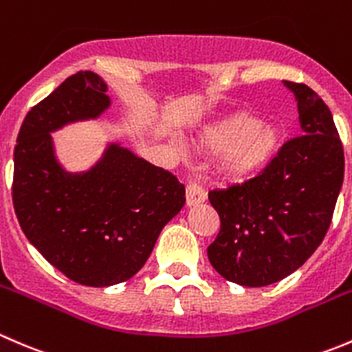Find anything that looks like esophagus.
Wrapping results in <instances>:
<instances>
[{
    "label": "esophagus",
    "instance_id": "1",
    "mask_svg": "<svg viewBox=\"0 0 352 352\" xmlns=\"http://www.w3.org/2000/svg\"><path fill=\"white\" fill-rule=\"evenodd\" d=\"M207 198V193H205L204 188L197 183H190L186 186V205H197L201 204V201Z\"/></svg>",
    "mask_w": 352,
    "mask_h": 352
}]
</instances>
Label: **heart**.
Returning a JSON list of instances; mask_svg holds the SVG:
<instances>
[{
  "instance_id": "heart-1",
  "label": "heart",
  "mask_w": 352,
  "mask_h": 352,
  "mask_svg": "<svg viewBox=\"0 0 352 352\" xmlns=\"http://www.w3.org/2000/svg\"><path fill=\"white\" fill-rule=\"evenodd\" d=\"M279 142L276 128L260 124L248 114H239L208 131L201 144L208 152L228 154L224 159L226 175L245 177L269 164Z\"/></svg>"
}]
</instances>
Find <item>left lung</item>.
I'll return each instance as SVG.
<instances>
[{
  "label": "left lung",
  "instance_id": "1",
  "mask_svg": "<svg viewBox=\"0 0 352 352\" xmlns=\"http://www.w3.org/2000/svg\"><path fill=\"white\" fill-rule=\"evenodd\" d=\"M302 133L243 183L214 188L221 229L208 245L224 279L262 287L284 279L315 253L332 222L344 179V148L329 106L308 85L286 80Z\"/></svg>",
  "mask_w": 352,
  "mask_h": 352
}]
</instances>
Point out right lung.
<instances>
[{
	"label": "right lung",
	"mask_w": 352,
	"mask_h": 352,
	"mask_svg": "<svg viewBox=\"0 0 352 352\" xmlns=\"http://www.w3.org/2000/svg\"><path fill=\"white\" fill-rule=\"evenodd\" d=\"M106 89L92 72L68 76L27 113L13 152L20 228L59 272L92 287L133 277L184 205V186L175 175L126 148L111 147L87 175L59 168L50 131L99 116L109 106Z\"/></svg>",
	"instance_id": "1"
}]
</instances>
